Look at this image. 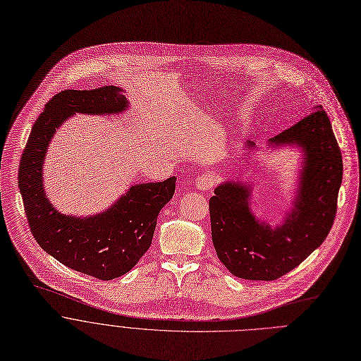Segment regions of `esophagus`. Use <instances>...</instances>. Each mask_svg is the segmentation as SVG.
<instances>
[{
    "label": "esophagus",
    "instance_id": "esophagus-1",
    "mask_svg": "<svg viewBox=\"0 0 361 361\" xmlns=\"http://www.w3.org/2000/svg\"><path fill=\"white\" fill-rule=\"evenodd\" d=\"M195 185H196V189H197V190H200V192H207L209 189L213 188V179H212L209 175H200V176L196 178Z\"/></svg>",
    "mask_w": 361,
    "mask_h": 361
}]
</instances>
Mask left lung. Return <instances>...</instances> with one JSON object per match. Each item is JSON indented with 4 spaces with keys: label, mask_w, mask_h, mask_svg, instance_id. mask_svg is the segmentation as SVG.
I'll return each mask as SVG.
<instances>
[{
    "label": "left lung",
    "mask_w": 361,
    "mask_h": 361,
    "mask_svg": "<svg viewBox=\"0 0 361 361\" xmlns=\"http://www.w3.org/2000/svg\"><path fill=\"white\" fill-rule=\"evenodd\" d=\"M305 152L295 207L277 228L259 222L250 209V188L224 182L209 200L212 242L226 269L247 280H276L298 267L329 235L337 210L343 159L330 119L316 105L303 119L270 139ZM253 148V143H246Z\"/></svg>",
    "instance_id": "1"
}]
</instances>
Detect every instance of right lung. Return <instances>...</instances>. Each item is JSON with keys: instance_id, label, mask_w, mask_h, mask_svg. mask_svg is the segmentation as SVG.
<instances>
[{"instance_id": "right-lung-1", "label": "right lung", "mask_w": 361, "mask_h": 361, "mask_svg": "<svg viewBox=\"0 0 361 361\" xmlns=\"http://www.w3.org/2000/svg\"><path fill=\"white\" fill-rule=\"evenodd\" d=\"M122 92L109 85L56 94L35 121L18 169L27 221L37 243L66 267L99 280L128 273L145 255L158 214L175 193L176 178L133 185L105 212L74 218L59 213L47 199L42 165L54 133L71 115L121 114L128 108Z\"/></svg>"}]
</instances>
